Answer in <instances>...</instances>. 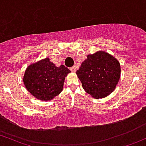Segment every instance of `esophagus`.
<instances>
[{
    "mask_svg": "<svg viewBox=\"0 0 146 146\" xmlns=\"http://www.w3.org/2000/svg\"><path fill=\"white\" fill-rule=\"evenodd\" d=\"M70 69L72 72H76V67H75V66H73V67L70 68Z\"/></svg>",
    "mask_w": 146,
    "mask_h": 146,
    "instance_id": "esophagus-1",
    "label": "esophagus"
}]
</instances>
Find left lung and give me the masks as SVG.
<instances>
[{"label":"left lung","mask_w":146,"mask_h":146,"mask_svg":"<svg viewBox=\"0 0 146 146\" xmlns=\"http://www.w3.org/2000/svg\"><path fill=\"white\" fill-rule=\"evenodd\" d=\"M85 92L94 98H103L114 91L121 74L119 62L104 51L90 54L76 71Z\"/></svg>","instance_id":"1"}]
</instances>
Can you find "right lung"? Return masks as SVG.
Segmentation results:
<instances>
[{"label":"right lung","mask_w":146,"mask_h":146,"mask_svg":"<svg viewBox=\"0 0 146 146\" xmlns=\"http://www.w3.org/2000/svg\"><path fill=\"white\" fill-rule=\"evenodd\" d=\"M70 72L64 65L57 67L46 58L28 66L23 82L34 97L40 100H51L61 93L65 77Z\"/></svg>","instance_id":"right-lung-1"}]
</instances>
